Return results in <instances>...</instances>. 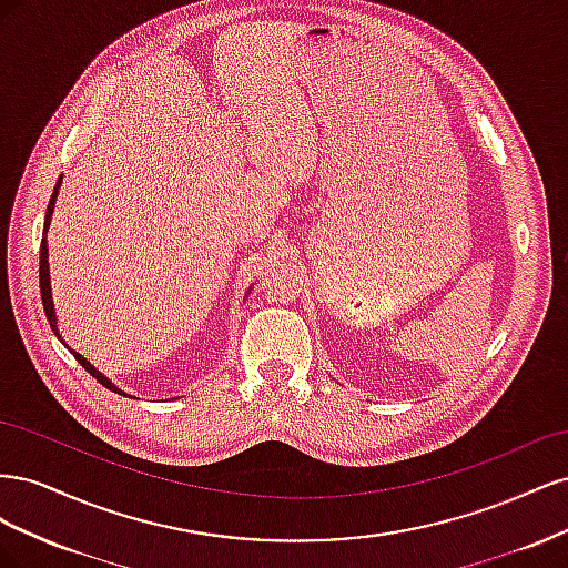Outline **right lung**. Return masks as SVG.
<instances>
[{
  "mask_svg": "<svg viewBox=\"0 0 568 568\" xmlns=\"http://www.w3.org/2000/svg\"><path fill=\"white\" fill-rule=\"evenodd\" d=\"M59 186H61V178H59V182H57V186H54V194H51V199H49V205H47V215H44V230H42V244H40V294H42V305H44V315H47V320H49V326H51V332H54L59 338H61V334H59V326H57V313H54V301H51V282H49V248H47V232H49V222H51V213H54V205H57V196H59ZM61 343L63 346L68 348V343L61 338ZM71 351V348H68ZM73 355H75V359L78 363L88 369L94 379L101 384V386H106L109 390H113V393H120V395H125L123 390H120L115 384H111L104 374H101L94 365H90L88 359H84L80 353H75V351H71Z\"/></svg>",
  "mask_w": 568,
  "mask_h": 568,
  "instance_id": "add662e5",
  "label": "right lung"
}]
</instances>
